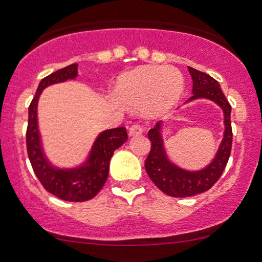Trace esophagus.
Masks as SVG:
<instances>
[{
  "label": "esophagus",
  "mask_w": 262,
  "mask_h": 262,
  "mask_svg": "<svg viewBox=\"0 0 262 262\" xmlns=\"http://www.w3.org/2000/svg\"><path fill=\"white\" fill-rule=\"evenodd\" d=\"M143 133V127H141L140 124H133L130 128H129V135L130 137H133V135H138V134H141Z\"/></svg>",
  "instance_id": "obj_1"
}]
</instances>
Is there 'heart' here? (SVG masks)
Returning <instances> with one entry per match:
<instances>
[{
  "label": "heart",
  "mask_w": 262,
  "mask_h": 262,
  "mask_svg": "<svg viewBox=\"0 0 262 262\" xmlns=\"http://www.w3.org/2000/svg\"><path fill=\"white\" fill-rule=\"evenodd\" d=\"M183 90L182 74L172 66H140L119 76L114 95L124 106H143L148 114L158 116L175 106Z\"/></svg>",
  "instance_id": "1"
}]
</instances>
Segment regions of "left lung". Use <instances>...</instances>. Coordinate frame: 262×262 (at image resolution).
Wrapping results in <instances>:
<instances>
[{
  "mask_svg": "<svg viewBox=\"0 0 262 262\" xmlns=\"http://www.w3.org/2000/svg\"><path fill=\"white\" fill-rule=\"evenodd\" d=\"M188 71L193 80L192 96L188 101L196 98H208L214 101L222 107L224 112V138L214 158L206 169L201 171H186L175 166L169 161L162 146L161 138V123H156L152 129H150L148 137L151 141V148L145 160V170L152 182L161 189L164 193L172 197H189L194 194L202 193L218 181L227 166L231 151L233 143V130H231L230 112L231 107L225 98L221 85L217 80L213 79L208 74L198 71L196 69L188 66Z\"/></svg>",
  "mask_w": 262,
  "mask_h": 262,
  "instance_id": "8db88e82",
  "label": "left lung"
}]
</instances>
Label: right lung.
<instances>
[{
    "instance_id": "1",
    "label": "right lung",
    "mask_w": 262,
    "mask_h": 262,
    "mask_svg": "<svg viewBox=\"0 0 262 262\" xmlns=\"http://www.w3.org/2000/svg\"><path fill=\"white\" fill-rule=\"evenodd\" d=\"M76 76L77 64H71L48 75L40 81L28 108V127L26 134L27 152L35 176L48 192L69 202L89 201L101 191L108 177L110 160L114 150L128 139L127 129L124 127L108 129L98 135L89 160L83 166L71 170H59L48 162L41 150L38 132L37 104L39 96L47 86L75 79Z\"/></svg>"
}]
</instances>
